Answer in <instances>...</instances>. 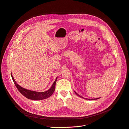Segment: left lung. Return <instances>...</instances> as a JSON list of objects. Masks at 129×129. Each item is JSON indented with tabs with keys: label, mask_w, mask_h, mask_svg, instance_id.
Wrapping results in <instances>:
<instances>
[{
	"label": "left lung",
	"mask_w": 129,
	"mask_h": 129,
	"mask_svg": "<svg viewBox=\"0 0 129 129\" xmlns=\"http://www.w3.org/2000/svg\"><path fill=\"white\" fill-rule=\"evenodd\" d=\"M74 92H75V93H76V94H77V95H78V96H80V98H83V99H84V98H83V97H82V96H80V95H79V94H77V93H76V92L75 91H74ZM100 99V98H96V99H87V100H98V99Z\"/></svg>",
	"instance_id": "8db88e82"
}]
</instances>
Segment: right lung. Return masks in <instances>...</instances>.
I'll return each instance as SVG.
<instances>
[{"label": "right lung", "mask_w": 129, "mask_h": 129, "mask_svg": "<svg viewBox=\"0 0 129 129\" xmlns=\"http://www.w3.org/2000/svg\"><path fill=\"white\" fill-rule=\"evenodd\" d=\"M11 77H12V80L15 85L16 87L17 88V89H18V90L20 91V92L23 95H24L25 97L27 98L28 99H30V100H36V101L44 100V99L48 98L51 95H52V94L53 93V92L55 90V84H56V80H57V77H56L55 81L54 82L52 85L51 86V87L50 88V89L49 90H48V91H45V92H39L27 90V89H25L22 88L15 82L12 74H11Z\"/></svg>", "instance_id": "obj_1"}]
</instances>
